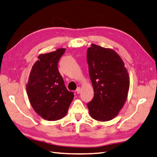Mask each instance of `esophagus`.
<instances>
[{
  "label": "esophagus",
  "instance_id": "obj_1",
  "mask_svg": "<svg viewBox=\"0 0 157 157\" xmlns=\"http://www.w3.org/2000/svg\"><path fill=\"white\" fill-rule=\"evenodd\" d=\"M76 93H77V94H80V93H81V88H80V87H78L77 89H76Z\"/></svg>",
  "mask_w": 157,
  "mask_h": 157
}]
</instances>
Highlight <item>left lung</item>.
<instances>
[{
  "instance_id": "left-lung-1",
  "label": "left lung",
  "mask_w": 157,
  "mask_h": 157,
  "mask_svg": "<svg viewBox=\"0 0 157 157\" xmlns=\"http://www.w3.org/2000/svg\"><path fill=\"white\" fill-rule=\"evenodd\" d=\"M87 60L94 96L87 107L99 121L112 120L127 100L129 77L122 59L114 50L92 44Z\"/></svg>"
}]
</instances>
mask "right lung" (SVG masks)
Listing matches in <instances>:
<instances>
[{"mask_svg":"<svg viewBox=\"0 0 157 157\" xmlns=\"http://www.w3.org/2000/svg\"><path fill=\"white\" fill-rule=\"evenodd\" d=\"M65 49L40 54L34 63L26 85L30 104L44 119L56 121L65 117L74 93L66 89L57 68Z\"/></svg>","mask_w":157,"mask_h":157,"instance_id":"obj_1","label":"right lung"}]
</instances>
